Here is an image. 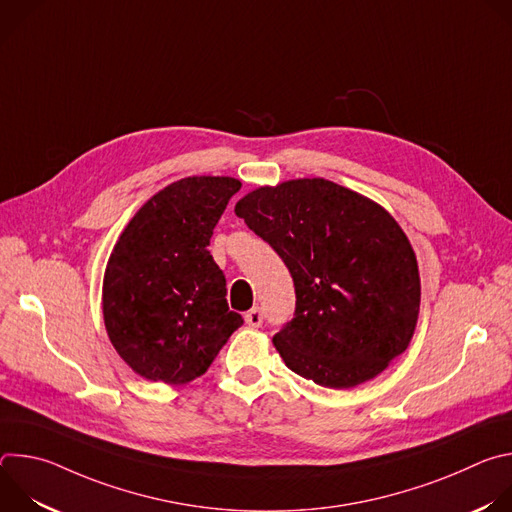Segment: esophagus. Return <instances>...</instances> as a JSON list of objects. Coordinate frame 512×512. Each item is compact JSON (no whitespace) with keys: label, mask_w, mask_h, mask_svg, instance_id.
<instances>
[{"label":"esophagus","mask_w":512,"mask_h":512,"mask_svg":"<svg viewBox=\"0 0 512 512\" xmlns=\"http://www.w3.org/2000/svg\"><path fill=\"white\" fill-rule=\"evenodd\" d=\"M245 322H247L249 326H253V328H259V326L263 324V312H261V308L249 310V312L245 314Z\"/></svg>","instance_id":"obj_1"}]
</instances>
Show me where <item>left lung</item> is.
Returning a JSON list of instances; mask_svg holds the SVG:
<instances>
[{
    "label": "left lung",
    "instance_id": "8db88e82",
    "mask_svg": "<svg viewBox=\"0 0 512 512\" xmlns=\"http://www.w3.org/2000/svg\"><path fill=\"white\" fill-rule=\"evenodd\" d=\"M294 277L296 312L273 344L287 369L328 389L383 373L413 338V247L377 202L324 178L249 192L235 206Z\"/></svg>",
    "mask_w": 512,
    "mask_h": 512
}]
</instances>
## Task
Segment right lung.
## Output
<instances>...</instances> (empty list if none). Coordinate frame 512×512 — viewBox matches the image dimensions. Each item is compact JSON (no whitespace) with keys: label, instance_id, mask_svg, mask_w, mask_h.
I'll list each match as a JSON object with an SVG mask.
<instances>
[{"label":"right lung","instance_id":"1","mask_svg":"<svg viewBox=\"0 0 512 512\" xmlns=\"http://www.w3.org/2000/svg\"><path fill=\"white\" fill-rule=\"evenodd\" d=\"M239 188L227 176L182 178L145 202L113 247L103 279L105 328L143 379L194 381L243 324L208 251Z\"/></svg>","mask_w":512,"mask_h":512}]
</instances>
